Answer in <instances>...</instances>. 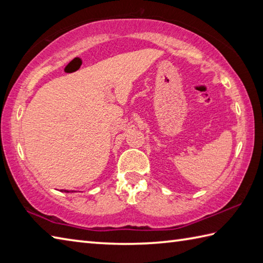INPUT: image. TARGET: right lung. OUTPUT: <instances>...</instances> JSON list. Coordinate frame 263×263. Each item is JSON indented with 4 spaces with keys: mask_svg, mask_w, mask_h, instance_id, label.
<instances>
[{
    "mask_svg": "<svg viewBox=\"0 0 263 263\" xmlns=\"http://www.w3.org/2000/svg\"><path fill=\"white\" fill-rule=\"evenodd\" d=\"M64 192H69V191H64Z\"/></svg>",
    "mask_w": 263,
    "mask_h": 263,
    "instance_id": "add662e5",
    "label": "right lung"
}]
</instances>
